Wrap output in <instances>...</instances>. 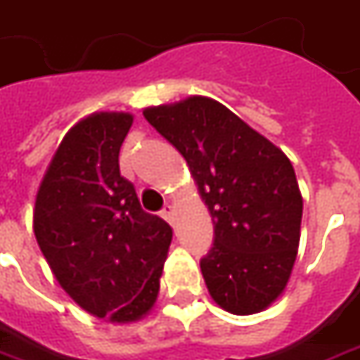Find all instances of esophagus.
I'll return each instance as SVG.
<instances>
[{"mask_svg": "<svg viewBox=\"0 0 360 360\" xmlns=\"http://www.w3.org/2000/svg\"><path fill=\"white\" fill-rule=\"evenodd\" d=\"M161 217L167 222H173V219H175V207L173 205H165L163 211H161Z\"/></svg>", "mask_w": 360, "mask_h": 360, "instance_id": "34e87169", "label": "esophagus"}]
</instances>
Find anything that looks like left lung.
Listing matches in <instances>:
<instances>
[{
    "label": "left lung",
    "instance_id": "obj_1",
    "mask_svg": "<svg viewBox=\"0 0 360 360\" xmlns=\"http://www.w3.org/2000/svg\"><path fill=\"white\" fill-rule=\"evenodd\" d=\"M143 116L189 165L214 224L200 260L222 309L250 315L285 290L300 246L303 199L292 161L221 102L189 96Z\"/></svg>",
    "mask_w": 360,
    "mask_h": 360
}]
</instances>
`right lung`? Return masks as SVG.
Masks as SVG:
<instances>
[{"instance_id": "obj_1", "label": "right lung", "mask_w": 360, "mask_h": 360, "mask_svg": "<svg viewBox=\"0 0 360 360\" xmlns=\"http://www.w3.org/2000/svg\"><path fill=\"white\" fill-rule=\"evenodd\" d=\"M131 124L126 112H96L75 124L46 167L33 211L39 248L60 288L112 323L151 311L173 236L120 175Z\"/></svg>"}]
</instances>
